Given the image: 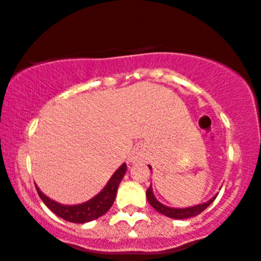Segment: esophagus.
<instances>
[{
    "instance_id": "obj_1",
    "label": "esophagus",
    "mask_w": 261,
    "mask_h": 261,
    "mask_svg": "<svg viewBox=\"0 0 261 261\" xmlns=\"http://www.w3.org/2000/svg\"><path fill=\"white\" fill-rule=\"evenodd\" d=\"M144 159H145V152H144V150L142 148H137L129 156V162L136 164V162L144 161Z\"/></svg>"
}]
</instances>
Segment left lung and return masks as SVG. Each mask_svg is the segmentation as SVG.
Here are the masks:
<instances>
[{
    "instance_id": "left-lung-1",
    "label": "left lung",
    "mask_w": 261,
    "mask_h": 261,
    "mask_svg": "<svg viewBox=\"0 0 261 261\" xmlns=\"http://www.w3.org/2000/svg\"><path fill=\"white\" fill-rule=\"evenodd\" d=\"M149 168L151 170V166H149ZM215 198L216 195L204 204L194 205V206L185 207V209H174V207H168L166 205L161 204L160 201L155 198L154 193H152L151 186H150L148 191H146V199H148L150 205H151L156 211H159V213L162 214V215L171 217V219H176V220H185V219H189V217H194L199 215V214L203 213V211L206 209V207L209 206L214 200H215Z\"/></svg>"
}]
</instances>
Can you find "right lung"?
I'll return each mask as SVG.
<instances>
[{
	"label": "right lung",
	"instance_id": "obj_1",
	"mask_svg": "<svg viewBox=\"0 0 261 261\" xmlns=\"http://www.w3.org/2000/svg\"><path fill=\"white\" fill-rule=\"evenodd\" d=\"M125 171H127V165L123 164L112 174V177L107 182L105 188L99 194L95 195L90 200L78 205L60 204L48 197H46L44 193L38 188V186H35V188L38 191L39 197L41 198V200L44 201L46 206L52 213L60 216L61 219L73 223H85L99 219L100 216L105 215L107 211L110 210L113 201H115L116 193H117L119 183H121L122 178L124 177Z\"/></svg>",
	"mask_w": 261,
	"mask_h": 261
}]
</instances>
